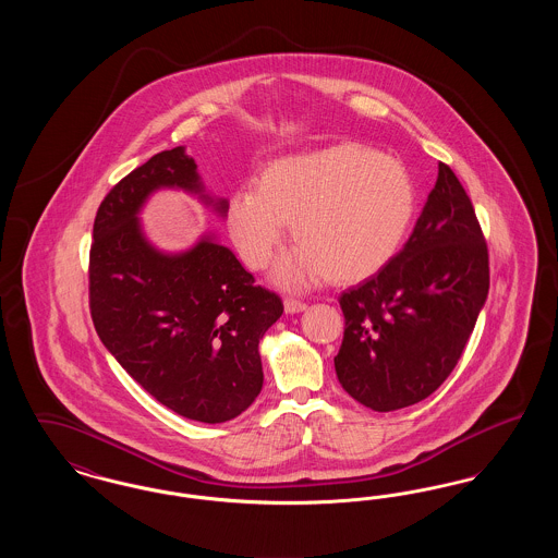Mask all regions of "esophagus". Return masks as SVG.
I'll use <instances>...</instances> for the list:
<instances>
[{
	"label": "esophagus",
	"instance_id": "obj_1",
	"mask_svg": "<svg viewBox=\"0 0 558 558\" xmlns=\"http://www.w3.org/2000/svg\"><path fill=\"white\" fill-rule=\"evenodd\" d=\"M305 307H307V303H303V301H299V299H292V296L284 299V310H287V314H299V312H303Z\"/></svg>",
	"mask_w": 558,
	"mask_h": 558
}]
</instances>
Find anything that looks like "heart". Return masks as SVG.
<instances>
[{
    "instance_id": "1",
    "label": "heart",
    "mask_w": 558,
    "mask_h": 558,
    "mask_svg": "<svg viewBox=\"0 0 558 558\" xmlns=\"http://www.w3.org/2000/svg\"><path fill=\"white\" fill-rule=\"evenodd\" d=\"M416 207L410 173L393 157L362 144L271 160L257 186H240L228 203V230L251 269L269 266L287 236L299 242L274 269L287 289L322 274L360 282L398 253Z\"/></svg>"
}]
</instances>
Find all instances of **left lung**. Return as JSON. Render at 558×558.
I'll use <instances>...</instances> for the list:
<instances>
[{
  "mask_svg": "<svg viewBox=\"0 0 558 558\" xmlns=\"http://www.w3.org/2000/svg\"><path fill=\"white\" fill-rule=\"evenodd\" d=\"M489 291V253L466 190L446 162L398 255L339 296L335 357L347 393L374 412L428 398L456 368Z\"/></svg>",
  "mask_w": 558,
  "mask_h": 558,
  "instance_id": "1",
  "label": "left lung"
}]
</instances>
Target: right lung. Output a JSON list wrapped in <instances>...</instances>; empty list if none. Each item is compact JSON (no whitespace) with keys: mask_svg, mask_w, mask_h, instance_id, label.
Listing matches in <instances>:
<instances>
[{"mask_svg":"<svg viewBox=\"0 0 558 558\" xmlns=\"http://www.w3.org/2000/svg\"><path fill=\"white\" fill-rule=\"evenodd\" d=\"M165 186L203 190L182 146L135 167L100 203L87 269L89 314L100 341L153 398L190 421L226 423L259 396V341L284 305L211 239L182 255L155 251L137 211ZM217 209L226 213V201Z\"/></svg>","mask_w":558,"mask_h":558,"instance_id":"1","label":"right lung"}]
</instances>
